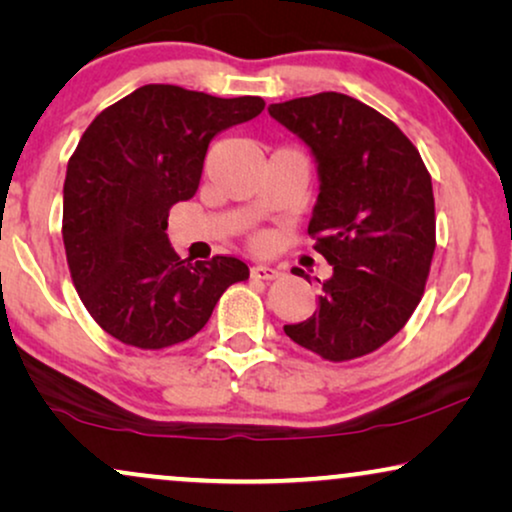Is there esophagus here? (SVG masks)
Wrapping results in <instances>:
<instances>
[{"label":"esophagus","mask_w":512,"mask_h":512,"mask_svg":"<svg viewBox=\"0 0 512 512\" xmlns=\"http://www.w3.org/2000/svg\"><path fill=\"white\" fill-rule=\"evenodd\" d=\"M277 275H279V268H275V265L270 263H256L254 268H251V277L265 279V282H268V279H275Z\"/></svg>","instance_id":"34e87169"}]
</instances>
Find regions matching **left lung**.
Returning <instances> with one entry per match:
<instances>
[{
  "mask_svg": "<svg viewBox=\"0 0 512 512\" xmlns=\"http://www.w3.org/2000/svg\"><path fill=\"white\" fill-rule=\"evenodd\" d=\"M268 111L317 163L307 233L333 265L317 312L284 333L321 359H359L394 338L422 300L436 249L431 174L396 123L349 95L298 97Z\"/></svg>",
  "mask_w": 512,
  "mask_h": 512,
  "instance_id": "8db88e82",
  "label": "left lung"
}]
</instances>
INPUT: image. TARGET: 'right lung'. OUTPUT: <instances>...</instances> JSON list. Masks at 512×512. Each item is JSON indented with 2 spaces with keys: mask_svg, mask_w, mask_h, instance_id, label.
<instances>
[{
  "mask_svg": "<svg viewBox=\"0 0 512 512\" xmlns=\"http://www.w3.org/2000/svg\"><path fill=\"white\" fill-rule=\"evenodd\" d=\"M263 107L261 97L149 83L83 132L67 163L62 240L76 291L111 338L139 349L184 342L249 277L233 256L184 261L165 230L170 207L198 191L209 142Z\"/></svg>",
  "mask_w": 512,
  "mask_h": 512,
  "instance_id": "right-lung-1",
  "label": "right lung"
}]
</instances>
